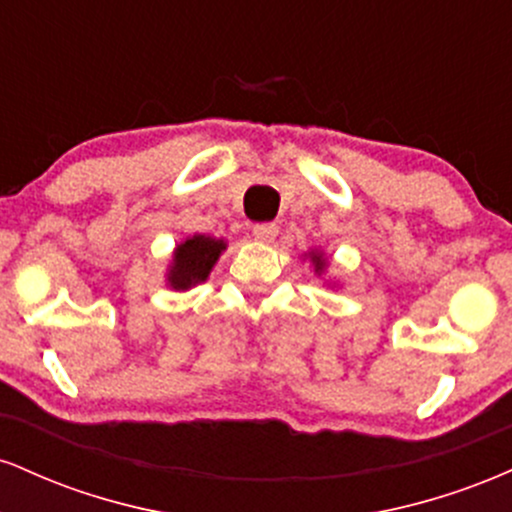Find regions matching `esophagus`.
<instances>
[{
    "instance_id": "obj_1",
    "label": "esophagus",
    "mask_w": 512,
    "mask_h": 512,
    "mask_svg": "<svg viewBox=\"0 0 512 512\" xmlns=\"http://www.w3.org/2000/svg\"><path fill=\"white\" fill-rule=\"evenodd\" d=\"M252 236L260 243H272L279 236V226L276 223H257V226H252Z\"/></svg>"
}]
</instances>
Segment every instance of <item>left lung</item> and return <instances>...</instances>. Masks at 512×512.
Instances as JSON below:
<instances>
[{"label": "left lung", "instance_id": "left-lung-1", "mask_svg": "<svg viewBox=\"0 0 512 512\" xmlns=\"http://www.w3.org/2000/svg\"><path fill=\"white\" fill-rule=\"evenodd\" d=\"M308 257H310V262H313L315 274H322V272H325L327 260H325V255H322V252H308Z\"/></svg>", "mask_w": 512, "mask_h": 512}]
</instances>
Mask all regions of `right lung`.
<instances>
[{"instance_id": "add662e5", "label": "right lung", "mask_w": 512, "mask_h": 512, "mask_svg": "<svg viewBox=\"0 0 512 512\" xmlns=\"http://www.w3.org/2000/svg\"><path fill=\"white\" fill-rule=\"evenodd\" d=\"M226 250V240L211 236H192L175 248L168 267V286L175 291H187L192 286L207 281L211 269L221 252Z\"/></svg>"}]
</instances>
